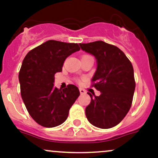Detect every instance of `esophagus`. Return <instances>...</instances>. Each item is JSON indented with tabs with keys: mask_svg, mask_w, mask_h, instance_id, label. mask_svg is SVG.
Here are the masks:
<instances>
[{
	"mask_svg": "<svg viewBox=\"0 0 158 158\" xmlns=\"http://www.w3.org/2000/svg\"><path fill=\"white\" fill-rule=\"evenodd\" d=\"M79 92H80V94H85V91L82 89H79Z\"/></svg>",
	"mask_w": 158,
	"mask_h": 158,
	"instance_id": "34e87169",
	"label": "esophagus"
}]
</instances>
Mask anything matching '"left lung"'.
<instances>
[{"label":"left lung","mask_w":158,"mask_h":158,"mask_svg":"<svg viewBox=\"0 0 158 158\" xmlns=\"http://www.w3.org/2000/svg\"><path fill=\"white\" fill-rule=\"evenodd\" d=\"M81 49L94 56L97 68L92 80L101 95L88 92L90 104L85 115L92 125L108 129L120 123L131 106L135 82L131 63L115 46L103 41L79 44Z\"/></svg>","instance_id":"obj_1"}]
</instances>
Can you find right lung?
<instances>
[{
    "instance_id": "add662e5",
    "label": "right lung",
    "mask_w": 158,
    "mask_h": 158,
    "mask_svg": "<svg viewBox=\"0 0 158 158\" xmlns=\"http://www.w3.org/2000/svg\"><path fill=\"white\" fill-rule=\"evenodd\" d=\"M79 49L77 44L48 40L23 59L19 73L20 93L30 115L39 125L53 128L67 118L80 93L74 85L63 90L54 86V75L62 72L65 60Z\"/></svg>"
}]
</instances>
